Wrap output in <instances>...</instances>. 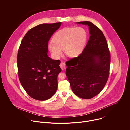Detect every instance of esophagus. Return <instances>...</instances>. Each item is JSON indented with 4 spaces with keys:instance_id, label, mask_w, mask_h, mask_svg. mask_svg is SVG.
<instances>
[{
    "instance_id": "obj_1",
    "label": "esophagus",
    "mask_w": 130,
    "mask_h": 130,
    "mask_svg": "<svg viewBox=\"0 0 130 130\" xmlns=\"http://www.w3.org/2000/svg\"><path fill=\"white\" fill-rule=\"evenodd\" d=\"M59 66H60V67L61 69V70H64L66 69V64L63 62H61Z\"/></svg>"
}]
</instances>
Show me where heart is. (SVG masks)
I'll return each instance as SVG.
<instances>
[{
    "instance_id": "obj_1",
    "label": "heart",
    "mask_w": 130,
    "mask_h": 130,
    "mask_svg": "<svg viewBox=\"0 0 130 130\" xmlns=\"http://www.w3.org/2000/svg\"><path fill=\"white\" fill-rule=\"evenodd\" d=\"M87 37V31L82 27H64L56 32L53 41L48 44V48L55 58L62 55V49L67 56L75 57L84 50Z\"/></svg>"
}]
</instances>
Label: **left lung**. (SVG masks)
<instances>
[{
	"mask_svg": "<svg viewBox=\"0 0 130 130\" xmlns=\"http://www.w3.org/2000/svg\"><path fill=\"white\" fill-rule=\"evenodd\" d=\"M76 23L88 25L90 37L82 54L66 62V74L74 94L89 99L98 95L106 85L111 56L106 39L97 26L88 21Z\"/></svg>",
	"mask_w": 130,
	"mask_h": 130,
	"instance_id": "8db88e82",
	"label": "left lung"
}]
</instances>
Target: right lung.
Here are the masks:
<instances>
[{
    "mask_svg": "<svg viewBox=\"0 0 130 130\" xmlns=\"http://www.w3.org/2000/svg\"><path fill=\"white\" fill-rule=\"evenodd\" d=\"M61 23L39 24L30 29L21 42L17 57L19 79L26 92L36 100H46L56 91L60 61L48 57V44Z\"/></svg>",
    "mask_w": 130,
    "mask_h": 130,
    "instance_id": "obj_1",
    "label": "right lung"
}]
</instances>
